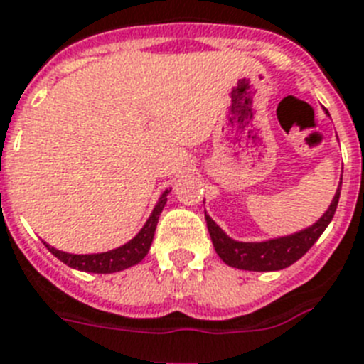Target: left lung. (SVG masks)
<instances>
[{"mask_svg": "<svg viewBox=\"0 0 364 364\" xmlns=\"http://www.w3.org/2000/svg\"><path fill=\"white\" fill-rule=\"evenodd\" d=\"M341 188L342 178L338 182V188L335 191V197H333L329 208L323 212V215L318 219L316 223H312L307 229L297 230L294 234L264 240V242H238V240L230 238L229 234L204 212L215 253L227 266L245 269V272H277V269L292 266L316 243V240L327 229V225L331 223L335 210H337L338 197H341Z\"/></svg>", "mask_w": 364, "mask_h": 364, "instance_id": "obj_1", "label": "left lung"}]
</instances>
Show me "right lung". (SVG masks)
<instances>
[{"mask_svg":"<svg viewBox=\"0 0 364 364\" xmlns=\"http://www.w3.org/2000/svg\"><path fill=\"white\" fill-rule=\"evenodd\" d=\"M171 189H165L164 193L160 195V199L156 203L152 214L149 215L146 223L143 225V229L135 234L130 242H126L124 245L117 249H111L106 253H91V255H74V253H65V251H59V249L48 245V251L57 257L61 262H65L67 266L74 269H80V272L87 273H115L122 272L126 268H132L135 264H139L143 258L146 257L150 249V243L154 240L156 225H158V219H160L161 210H164L165 203H167V195H169Z\"/></svg>","mask_w":364,"mask_h":364,"instance_id":"1","label":"right lung"}]
</instances>
